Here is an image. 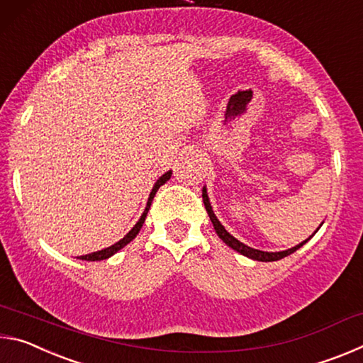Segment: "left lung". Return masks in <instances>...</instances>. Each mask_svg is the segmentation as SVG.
<instances>
[{
	"mask_svg": "<svg viewBox=\"0 0 363 363\" xmlns=\"http://www.w3.org/2000/svg\"><path fill=\"white\" fill-rule=\"evenodd\" d=\"M201 196H203V203H205V208H206V211H208V216H210L211 223H213V227H214V230H216V233L219 235L220 240H223V242L227 245V247H230L232 250H235L237 253H240V255L247 256V257H250V259H255V261H262V262L279 261V259H281V257H285V256H288V255H291V253H294V251H296L298 248L303 247V245L309 242L311 238L315 235V232H317L318 229H320V227H318V229H317L314 233H312V235H311L309 238H307V240L301 242L299 245H296V247H293V248H290V250H285V251H275V253H270V251L255 250V248L248 247V245L242 243L240 240H237V238L233 237V235H230V233L224 229V225L219 223V219L216 218V214H214L213 208H211L210 199H208L206 187H203V192H201ZM322 224H323V223H322ZM322 224H320V225H322Z\"/></svg>",
	"mask_w": 363,
	"mask_h": 363,
	"instance_id": "8db88e82",
	"label": "left lung"
}]
</instances>
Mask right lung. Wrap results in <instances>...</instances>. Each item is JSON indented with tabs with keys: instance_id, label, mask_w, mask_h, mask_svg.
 <instances>
[{
	"instance_id": "1",
	"label": "right lung",
	"mask_w": 363,
	"mask_h": 363,
	"mask_svg": "<svg viewBox=\"0 0 363 363\" xmlns=\"http://www.w3.org/2000/svg\"><path fill=\"white\" fill-rule=\"evenodd\" d=\"M171 174H173V171H167V173H164L163 176H160V177H158V181L155 182V186H153L152 192H150V195H149V200H147V206H145V210H144V213H143V216L139 218V220L136 223V225H134L133 229H131L130 232H128L126 235L123 237L120 242H116L115 245H112V247L104 248V250H101V251H94V253H91V255L79 256V259H84V261H102V259H107V257L113 256L115 253H118V251H120L121 248H125L128 243L133 242L134 238H136L138 233H139V230L143 229V224H144V220H145V218H147V213H149V210H150L152 200H153V196H155L157 190H158L160 187H162L163 184L169 179Z\"/></svg>"
}]
</instances>
